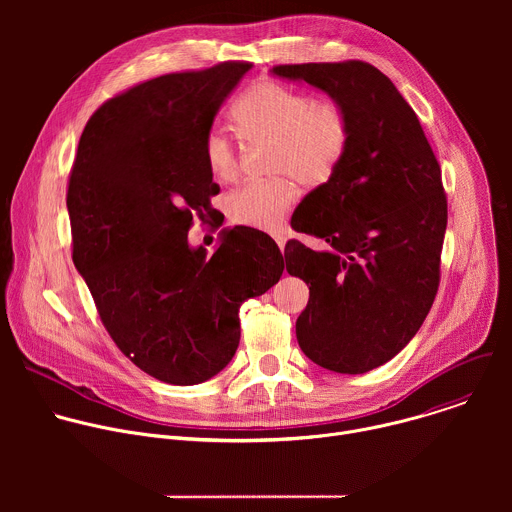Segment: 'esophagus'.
I'll use <instances>...</instances> for the list:
<instances>
[{
    "mask_svg": "<svg viewBox=\"0 0 512 512\" xmlns=\"http://www.w3.org/2000/svg\"><path fill=\"white\" fill-rule=\"evenodd\" d=\"M273 241L277 243V247H279V249H281V253H283L285 243H287V235H285L283 231H277V233H273Z\"/></svg>",
    "mask_w": 512,
    "mask_h": 512,
    "instance_id": "1",
    "label": "esophagus"
}]
</instances>
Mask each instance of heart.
Wrapping results in <instances>:
<instances>
[{"label": "heart", "mask_w": 512, "mask_h": 512, "mask_svg": "<svg viewBox=\"0 0 512 512\" xmlns=\"http://www.w3.org/2000/svg\"><path fill=\"white\" fill-rule=\"evenodd\" d=\"M233 119L247 137L273 141V172L289 176L243 184L227 196V212L239 225L275 231L298 198L291 176L318 186L334 174L348 148V117L332 101L316 103L306 93L261 81L237 99ZM204 160L216 180L229 182L239 172L235 143L221 129L206 133Z\"/></svg>", "instance_id": "heart-1"}]
</instances>
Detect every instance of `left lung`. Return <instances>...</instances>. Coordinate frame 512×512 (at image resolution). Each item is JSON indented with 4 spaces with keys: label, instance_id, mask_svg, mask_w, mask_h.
Returning a JSON list of instances; mask_svg holds the SVG:
<instances>
[{
    "label": "left lung",
    "instance_id": "8db88e82",
    "mask_svg": "<svg viewBox=\"0 0 512 512\" xmlns=\"http://www.w3.org/2000/svg\"><path fill=\"white\" fill-rule=\"evenodd\" d=\"M271 75L326 93L348 117L344 158L291 216L322 249L289 241L285 265L310 285L296 322L304 354L340 375L369 373L409 344L435 300L442 170L415 111L373 64H283Z\"/></svg>",
    "mask_w": 512,
    "mask_h": 512
}]
</instances>
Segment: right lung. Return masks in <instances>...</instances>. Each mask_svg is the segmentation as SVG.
<instances>
[{"label":"right lung","instance_id":"add662e5","mask_svg":"<svg viewBox=\"0 0 512 512\" xmlns=\"http://www.w3.org/2000/svg\"><path fill=\"white\" fill-rule=\"evenodd\" d=\"M249 70L223 62L109 99L70 172L72 261L121 352L170 385L221 373L241 340V304L283 273L279 247L255 229H225L212 255L188 241L192 214L221 190L204 137Z\"/></svg>","mask_w":512,"mask_h":512}]
</instances>
